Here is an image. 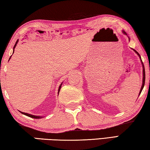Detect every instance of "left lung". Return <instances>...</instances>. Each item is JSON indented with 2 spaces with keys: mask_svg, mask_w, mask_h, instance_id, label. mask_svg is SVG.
Returning <instances> with one entry per match:
<instances>
[{
  "mask_svg": "<svg viewBox=\"0 0 150 150\" xmlns=\"http://www.w3.org/2000/svg\"><path fill=\"white\" fill-rule=\"evenodd\" d=\"M123 33L125 34H126V33H125L124 31H123ZM135 52H136V53H137V54L139 56V58H141V57H140V55H139V54L137 52L136 50H134ZM142 64H143V62H142ZM143 84H142V88H141V90H140V92H139V95L141 94V92H142V90H143V88H144V84H145V80H146V73H145V68H144V64H143Z\"/></svg>",
  "mask_w": 150,
  "mask_h": 150,
  "instance_id": "1",
  "label": "left lung"
}]
</instances>
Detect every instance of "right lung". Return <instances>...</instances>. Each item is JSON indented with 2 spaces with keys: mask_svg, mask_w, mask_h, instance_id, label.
Returning <instances> with one entry per match:
<instances>
[{
  "mask_svg": "<svg viewBox=\"0 0 150 150\" xmlns=\"http://www.w3.org/2000/svg\"><path fill=\"white\" fill-rule=\"evenodd\" d=\"M17 42H18V40H17V41L16 42V43H15V45L14 46V48H13V49H14V48H15V46H16V44H17ZM10 58H11V57H10ZM10 58H9V59H10ZM61 86H62V84H61V85L60 86V87H59V88H58V93H59V92H60V90ZM21 112L22 114H24V115H25V116H28V117H33V118H35V119H40V118H42V117H41V116H34V115H31V114H27V113H24V112Z\"/></svg>",
  "mask_w": 150,
  "mask_h": 150,
  "instance_id": "1",
  "label": "right lung"
}]
</instances>
